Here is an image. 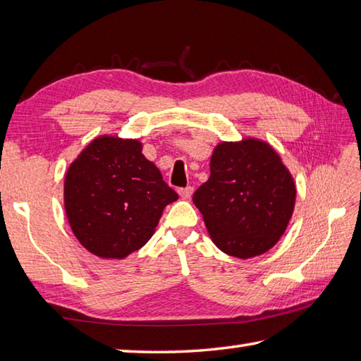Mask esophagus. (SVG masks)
Masks as SVG:
<instances>
[{"label":"esophagus","instance_id":"1","mask_svg":"<svg viewBox=\"0 0 361 361\" xmlns=\"http://www.w3.org/2000/svg\"><path fill=\"white\" fill-rule=\"evenodd\" d=\"M178 194H180L181 198H185V200H188V198H190V195L194 194V188L192 186L181 188V189H178Z\"/></svg>","mask_w":361,"mask_h":361}]
</instances>
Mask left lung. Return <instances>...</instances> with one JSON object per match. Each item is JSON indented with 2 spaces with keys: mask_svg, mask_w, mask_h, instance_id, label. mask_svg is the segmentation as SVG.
Wrapping results in <instances>:
<instances>
[{
  "mask_svg": "<svg viewBox=\"0 0 361 361\" xmlns=\"http://www.w3.org/2000/svg\"><path fill=\"white\" fill-rule=\"evenodd\" d=\"M211 176L195 190L216 247L250 259L271 250L286 233L295 209L293 176L270 144L245 137L220 142L211 157Z\"/></svg>",
  "mask_w": 361,
  "mask_h": 361,
  "instance_id": "obj_1",
  "label": "left lung"
}]
</instances>
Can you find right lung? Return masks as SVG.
Masks as SVG:
<instances>
[{
	"label": "right lung",
	"mask_w": 361,
	"mask_h": 361,
	"mask_svg": "<svg viewBox=\"0 0 361 361\" xmlns=\"http://www.w3.org/2000/svg\"><path fill=\"white\" fill-rule=\"evenodd\" d=\"M65 211L74 235L94 256L124 259L155 233L164 208L178 198L137 140L99 136L65 176Z\"/></svg>",
	"instance_id": "add662e5"
}]
</instances>
